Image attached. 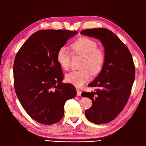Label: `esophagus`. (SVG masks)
<instances>
[{"label": "esophagus", "instance_id": "34e87169", "mask_svg": "<svg viewBox=\"0 0 146 146\" xmlns=\"http://www.w3.org/2000/svg\"><path fill=\"white\" fill-rule=\"evenodd\" d=\"M81 93H82V91L80 90L77 89V95L78 96H81Z\"/></svg>", "mask_w": 146, "mask_h": 146}]
</instances>
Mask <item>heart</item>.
<instances>
[{
	"label": "heart",
	"mask_w": 146,
	"mask_h": 146,
	"mask_svg": "<svg viewBox=\"0 0 146 146\" xmlns=\"http://www.w3.org/2000/svg\"><path fill=\"white\" fill-rule=\"evenodd\" d=\"M98 43L86 37L77 39L70 44L74 55L83 56L80 70H72L66 76V80L76 87H82L90 80L92 74L99 73L105 61V53L102 48L98 47ZM71 52L65 47H60L56 54V61L63 69L69 68Z\"/></svg>",
	"instance_id": "1"
}]
</instances>
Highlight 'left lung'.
<instances>
[{"instance_id": "1", "label": "left lung", "mask_w": 146, "mask_h": 146, "mask_svg": "<svg viewBox=\"0 0 146 146\" xmlns=\"http://www.w3.org/2000/svg\"><path fill=\"white\" fill-rule=\"evenodd\" d=\"M81 34L99 39L105 47L102 69L88 85L97 89L81 95L92 102V107L85 111L88 120L96 124L107 123L122 111L130 98L135 78L133 60L127 46L108 29H88Z\"/></svg>"}]
</instances>
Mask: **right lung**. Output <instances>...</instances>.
I'll return each mask as SVG.
<instances>
[{
	"mask_svg": "<svg viewBox=\"0 0 146 146\" xmlns=\"http://www.w3.org/2000/svg\"><path fill=\"white\" fill-rule=\"evenodd\" d=\"M77 32L41 30L21 46L15 58L13 76L16 94L21 105L35 121L45 125L59 122L64 104L77 95L75 87L63 83L56 61L58 49Z\"/></svg>",
	"mask_w": 146,
	"mask_h": 146,
	"instance_id": "1",
	"label": "right lung"
}]
</instances>
